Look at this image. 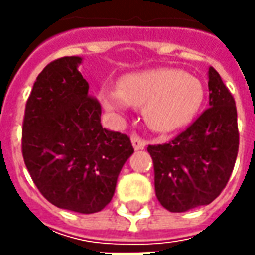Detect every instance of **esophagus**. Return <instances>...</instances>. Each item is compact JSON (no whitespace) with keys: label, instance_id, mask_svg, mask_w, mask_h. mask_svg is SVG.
I'll list each match as a JSON object with an SVG mask.
<instances>
[{"label":"esophagus","instance_id":"obj_1","mask_svg":"<svg viewBox=\"0 0 255 255\" xmlns=\"http://www.w3.org/2000/svg\"><path fill=\"white\" fill-rule=\"evenodd\" d=\"M132 144L134 150H142V149L146 147L147 142L144 139H142L140 136H137V134H132Z\"/></svg>","mask_w":255,"mask_h":255}]
</instances>
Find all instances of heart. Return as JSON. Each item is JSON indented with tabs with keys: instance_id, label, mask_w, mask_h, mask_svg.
<instances>
[{
	"instance_id": "obj_1",
	"label": "heart",
	"mask_w": 255,
	"mask_h": 255,
	"mask_svg": "<svg viewBox=\"0 0 255 255\" xmlns=\"http://www.w3.org/2000/svg\"><path fill=\"white\" fill-rule=\"evenodd\" d=\"M204 98L200 79L180 69L157 68L125 75L119 88L103 86L102 105L113 113L130 106L142 108L146 123L154 132H174L194 118Z\"/></svg>"
}]
</instances>
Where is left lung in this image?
I'll list each match as a JSON object with an SVG mask.
<instances>
[{
	"instance_id": "obj_1",
	"label": "left lung",
	"mask_w": 255,
	"mask_h": 255,
	"mask_svg": "<svg viewBox=\"0 0 255 255\" xmlns=\"http://www.w3.org/2000/svg\"><path fill=\"white\" fill-rule=\"evenodd\" d=\"M210 106L163 144H149L156 197L164 209L183 213L210 204L230 179L239 153L237 109L219 72L209 68Z\"/></svg>"
}]
</instances>
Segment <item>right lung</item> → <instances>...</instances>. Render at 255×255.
Masks as SVG:
<instances>
[{
	"label": "right lung",
	"instance_id": "1",
	"mask_svg": "<svg viewBox=\"0 0 255 255\" xmlns=\"http://www.w3.org/2000/svg\"><path fill=\"white\" fill-rule=\"evenodd\" d=\"M79 56L38 75L26 101L22 156L35 186L54 206L91 214L106 207L133 150L129 136L102 128V108L88 95Z\"/></svg>",
	"mask_w": 255,
	"mask_h": 255
}]
</instances>
